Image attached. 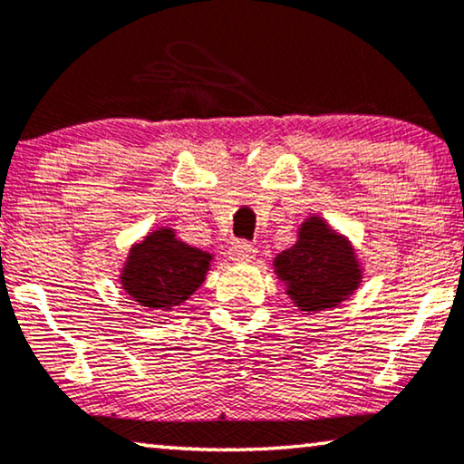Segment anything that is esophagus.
<instances>
[{"label": "esophagus", "instance_id": "1", "mask_svg": "<svg viewBox=\"0 0 464 464\" xmlns=\"http://www.w3.org/2000/svg\"><path fill=\"white\" fill-rule=\"evenodd\" d=\"M257 256V246L246 243V240H238L230 246V257L234 262H251Z\"/></svg>", "mask_w": 464, "mask_h": 464}]
</instances>
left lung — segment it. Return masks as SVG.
I'll return each instance as SVG.
<instances>
[{
    "mask_svg": "<svg viewBox=\"0 0 464 464\" xmlns=\"http://www.w3.org/2000/svg\"><path fill=\"white\" fill-rule=\"evenodd\" d=\"M275 266L304 313L335 306L359 285L351 246L316 218L304 224L300 240L283 251Z\"/></svg>",
    "mask_w": 464,
    "mask_h": 464,
    "instance_id": "obj_1",
    "label": "left lung"
}]
</instances>
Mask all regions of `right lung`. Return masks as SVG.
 <instances>
[{"mask_svg": "<svg viewBox=\"0 0 464 464\" xmlns=\"http://www.w3.org/2000/svg\"><path fill=\"white\" fill-rule=\"evenodd\" d=\"M211 256L175 240L173 230L151 232L132 246L122 285L148 310L179 306L205 281Z\"/></svg>", "mask_w": 464, "mask_h": 464, "instance_id": "1", "label": "right lung"}]
</instances>
